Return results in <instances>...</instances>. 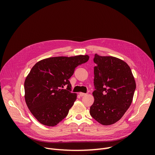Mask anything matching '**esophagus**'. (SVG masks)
Instances as JSON below:
<instances>
[{
    "label": "esophagus",
    "mask_w": 155,
    "mask_h": 155,
    "mask_svg": "<svg viewBox=\"0 0 155 155\" xmlns=\"http://www.w3.org/2000/svg\"><path fill=\"white\" fill-rule=\"evenodd\" d=\"M79 95H80V96H81V97H83V96L86 95V94L82 93V92H80V93H79Z\"/></svg>",
    "instance_id": "1"
}]
</instances>
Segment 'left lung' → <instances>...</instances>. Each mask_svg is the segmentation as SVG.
I'll use <instances>...</instances> for the list:
<instances>
[{"mask_svg": "<svg viewBox=\"0 0 155 155\" xmlns=\"http://www.w3.org/2000/svg\"><path fill=\"white\" fill-rule=\"evenodd\" d=\"M92 94L94 102L90 108L91 116L102 125L116 123L131 105L136 82L129 65L113 56L95 54Z\"/></svg>", "mask_w": 155, "mask_h": 155, "instance_id": "obj_1", "label": "left lung"}]
</instances>
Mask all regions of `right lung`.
<instances>
[{
    "label": "right lung",
    "instance_id": "1",
    "mask_svg": "<svg viewBox=\"0 0 155 155\" xmlns=\"http://www.w3.org/2000/svg\"><path fill=\"white\" fill-rule=\"evenodd\" d=\"M88 55L51 57L32 67L24 82L25 101L32 114L40 123L54 126L68 115L77 99L69 78Z\"/></svg>",
    "mask_w": 155,
    "mask_h": 155
}]
</instances>
